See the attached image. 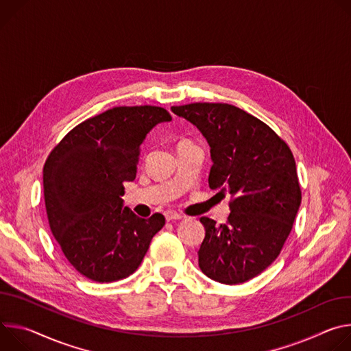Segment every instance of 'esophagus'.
<instances>
[{
  "instance_id": "esophagus-1",
  "label": "esophagus",
  "mask_w": 351,
  "mask_h": 351,
  "mask_svg": "<svg viewBox=\"0 0 351 351\" xmlns=\"http://www.w3.org/2000/svg\"><path fill=\"white\" fill-rule=\"evenodd\" d=\"M165 216H166V220H167V221H171V220H180V219H182V217H184V215H182V213H178V212H174V210H167V212L165 213Z\"/></svg>"
}]
</instances>
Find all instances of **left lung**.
Segmentation results:
<instances>
[{"label":"left lung","instance_id":"left-lung-1","mask_svg":"<svg viewBox=\"0 0 351 351\" xmlns=\"http://www.w3.org/2000/svg\"><path fill=\"white\" fill-rule=\"evenodd\" d=\"M210 146L209 186L230 193V215L216 226L201 217L198 251L204 274L224 285L244 283L274 262L293 228L301 204L294 156L263 121L226 103L173 106Z\"/></svg>","mask_w":351,"mask_h":351}]
</instances>
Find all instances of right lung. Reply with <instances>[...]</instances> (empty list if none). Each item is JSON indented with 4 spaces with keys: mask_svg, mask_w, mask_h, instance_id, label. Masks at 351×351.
Returning a JSON list of instances; mask_svg holds the SVG:
<instances>
[{
    "mask_svg": "<svg viewBox=\"0 0 351 351\" xmlns=\"http://www.w3.org/2000/svg\"><path fill=\"white\" fill-rule=\"evenodd\" d=\"M170 112L158 106L110 108L72 128L50 152L43 189L50 230L85 278L108 283L132 275L165 216L123 209L124 182L136 177L141 145Z\"/></svg>",
    "mask_w": 351,
    "mask_h": 351,
    "instance_id": "obj_1",
    "label": "right lung"
}]
</instances>
